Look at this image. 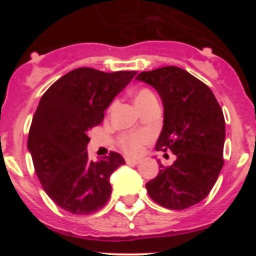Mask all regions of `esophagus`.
Returning <instances> with one entry per match:
<instances>
[{
  "instance_id": "1",
  "label": "esophagus",
  "mask_w": 256,
  "mask_h": 256,
  "mask_svg": "<svg viewBox=\"0 0 256 256\" xmlns=\"http://www.w3.org/2000/svg\"><path fill=\"white\" fill-rule=\"evenodd\" d=\"M141 162L140 159H136V158H126V164H138Z\"/></svg>"
}]
</instances>
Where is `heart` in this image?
<instances>
[{"label": "heart", "mask_w": 256, "mask_h": 256, "mask_svg": "<svg viewBox=\"0 0 256 256\" xmlns=\"http://www.w3.org/2000/svg\"><path fill=\"white\" fill-rule=\"evenodd\" d=\"M154 100H156L155 94H154L152 91H150V90H148V88H141V90H138L134 94V102L137 108L146 105V104L151 102V101ZM148 140H150V136H148V133H126V134H123L120 138H119V146H120L122 150L126 151V154L134 155V154H138L140 151L142 150V146H144Z\"/></svg>", "instance_id": "b5f03b06"}]
</instances>
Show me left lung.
<instances>
[{
    "label": "left lung",
    "instance_id": "obj_1",
    "mask_svg": "<svg viewBox=\"0 0 256 256\" xmlns=\"http://www.w3.org/2000/svg\"><path fill=\"white\" fill-rule=\"evenodd\" d=\"M137 80L159 94L164 124L155 148L177 159L146 183L148 196L162 206L183 210L204 200L216 184L224 160V116L216 96L198 78L177 66L142 72Z\"/></svg>",
    "mask_w": 256,
    "mask_h": 256
}]
</instances>
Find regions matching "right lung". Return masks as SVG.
Instances as JSON below:
<instances>
[{
	"label": "right lung",
	"instance_id": "add662e5",
	"mask_svg": "<svg viewBox=\"0 0 256 256\" xmlns=\"http://www.w3.org/2000/svg\"><path fill=\"white\" fill-rule=\"evenodd\" d=\"M136 74L78 68L40 97L29 130L28 150L40 184L61 209L87 216L110 198L108 178L126 162L114 151L91 162L88 132L101 124L106 108Z\"/></svg>",
	"mask_w": 256,
	"mask_h": 256
}]
</instances>
